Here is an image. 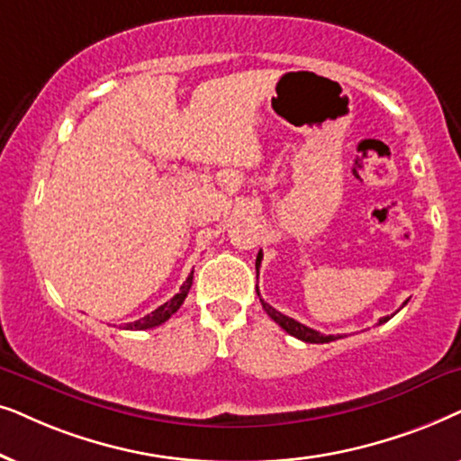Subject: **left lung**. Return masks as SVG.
Segmentation results:
<instances>
[{"label": "left lung", "instance_id": "obj_1", "mask_svg": "<svg viewBox=\"0 0 461 461\" xmlns=\"http://www.w3.org/2000/svg\"><path fill=\"white\" fill-rule=\"evenodd\" d=\"M261 259H263V255L259 253V255H257V266H261ZM257 294H259V291H257ZM261 305H263V310L267 312V316L272 318L274 322H278L280 327L285 329L288 335L297 337V339H302V341H305V343H329V341H335V339H339V337H341V335L335 337V335H322V333H318V330L305 327V324L293 321V318H288V316H285V314H280L278 310H274L272 305L263 302V299H261ZM388 321H390V318L384 316V318H379L377 324H384V322H388Z\"/></svg>", "mask_w": 461, "mask_h": 461}]
</instances>
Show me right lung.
<instances>
[{"label": "right lung", "instance_id": "obj_1", "mask_svg": "<svg viewBox=\"0 0 461 461\" xmlns=\"http://www.w3.org/2000/svg\"><path fill=\"white\" fill-rule=\"evenodd\" d=\"M192 282H194V272L187 276V280L183 282V286L179 288V293H176L175 297L170 299V302L162 303V305H159V308L153 310L151 314H147V316H143V318H139V321L128 322V324H126V329H128V330H145V329H153V327H158V324L167 322L168 318L173 316L175 312L181 308L183 302H185V297H187L189 288H192Z\"/></svg>", "mask_w": 461, "mask_h": 461}]
</instances>
